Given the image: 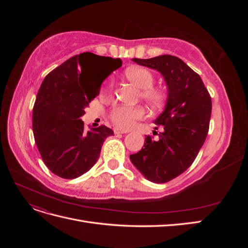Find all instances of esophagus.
Here are the masks:
<instances>
[{"label": "esophagus", "mask_w": 248, "mask_h": 248, "mask_svg": "<svg viewBox=\"0 0 248 248\" xmlns=\"http://www.w3.org/2000/svg\"><path fill=\"white\" fill-rule=\"evenodd\" d=\"M114 132H115L116 134H123V133H127L128 131L122 130V129H120V128H115V129H114Z\"/></svg>", "instance_id": "obj_1"}]
</instances>
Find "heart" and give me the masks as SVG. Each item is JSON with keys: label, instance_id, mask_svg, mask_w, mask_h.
Here are the masks:
<instances>
[{"label": "heart", "instance_id": "1", "mask_svg": "<svg viewBox=\"0 0 248 248\" xmlns=\"http://www.w3.org/2000/svg\"><path fill=\"white\" fill-rule=\"evenodd\" d=\"M125 76L130 82L140 89V97L151 107H159L166 98V94L160 89L153 87V73L144 67H131L125 72ZM112 86L109 80L107 84V91ZM145 110L141 107L119 106L110 111V119L118 127L122 129H128L137 120L142 118Z\"/></svg>", "mask_w": 248, "mask_h": 248}]
</instances>
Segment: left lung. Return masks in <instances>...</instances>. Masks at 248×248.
Returning a JSON list of instances; mask_svg holds the SVG:
<instances>
[{
	"mask_svg": "<svg viewBox=\"0 0 248 248\" xmlns=\"http://www.w3.org/2000/svg\"><path fill=\"white\" fill-rule=\"evenodd\" d=\"M132 61L161 74L168 97L163 111L154 121L162 126L158 140L147 136L145 145L130 155V160L149 181L166 183L188 169L204 145L211 118V97L201 77L181 59L163 55Z\"/></svg>",
	"mask_w": 248,
	"mask_h": 248,
	"instance_id": "1",
	"label": "left lung"
}]
</instances>
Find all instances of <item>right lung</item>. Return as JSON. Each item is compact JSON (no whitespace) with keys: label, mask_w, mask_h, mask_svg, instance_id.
<instances>
[{"label":"right lung","mask_w":248,"mask_h":248,"mask_svg":"<svg viewBox=\"0 0 248 248\" xmlns=\"http://www.w3.org/2000/svg\"><path fill=\"white\" fill-rule=\"evenodd\" d=\"M108 65L107 74L94 87L88 68ZM122 66L120 59L82 52L57 67L43 79L33 108V133L42 160L55 175L76 179L99 158L103 141L114 131L107 126L85 130L81 116L99 94L102 81Z\"/></svg>","instance_id":"1"}]
</instances>
